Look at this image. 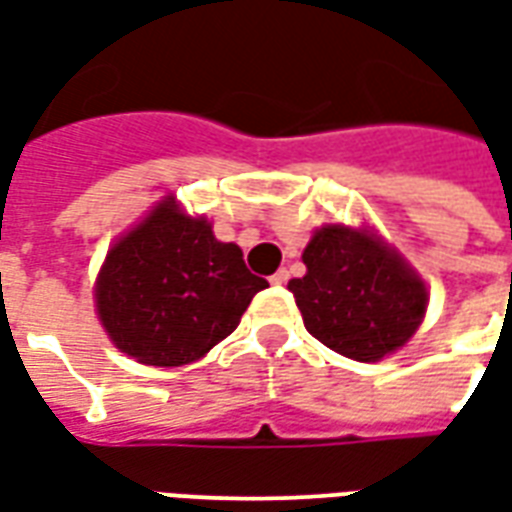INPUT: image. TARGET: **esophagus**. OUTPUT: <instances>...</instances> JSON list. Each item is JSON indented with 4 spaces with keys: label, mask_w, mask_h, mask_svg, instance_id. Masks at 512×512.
<instances>
[{
    "label": "esophagus",
    "mask_w": 512,
    "mask_h": 512,
    "mask_svg": "<svg viewBox=\"0 0 512 512\" xmlns=\"http://www.w3.org/2000/svg\"><path fill=\"white\" fill-rule=\"evenodd\" d=\"M288 279H290L288 271H285V268H279L277 274L271 277V285H279V288H282V285H288Z\"/></svg>",
    "instance_id": "esophagus-1"
}]
</instances>
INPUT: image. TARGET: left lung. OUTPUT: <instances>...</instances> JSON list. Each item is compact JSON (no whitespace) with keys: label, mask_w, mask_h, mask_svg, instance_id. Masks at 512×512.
Returning <instances> with one entry per match:
<instances>
[{"label":"left lung","mask_w":512,"mask_h":512,"mask_svg":"<svg viewBox=\"0 0 512 512\" xmlns=\"http://www.w3.org/2000/svg\"><path fill=\"white\" fill-rule=\"evenodd\" d=\"M301 260L307 274L288 288L307 332L337 354L378 362L406 345L425 318V282L370 230L326 224Z\"/></svg>","instance_id":"8db88e82"}]
</instances>
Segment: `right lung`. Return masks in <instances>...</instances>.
Masks as SVG:
<instances>
[{
	"label": "right lung",
	"instance_id": "obj_1",
	"mask_svg": "<svg viewBox=\"0 0 512 512\" xmlns=\"http://www.w3.org/2000/svg\"><path fill=\"white\" fill-rule=\"evenodd\" d=\"M241 246L216 241L202 216L161 200L117 241L95 282V310L123 354L153 367H180L235 332L257 290Z\"/></svg>",
	"mask_w": 512,
	"mask_h": 512
}]
</instances>
